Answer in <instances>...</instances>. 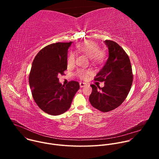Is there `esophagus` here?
Here are the masks:
<instances>
[{"label":"esophagus","mask_w":159,"mask_h":159,"mask_svg":"<svg viewBox=\"0 0 159 159\" xmlns=\"http://www.w3.org/2000/svg\"><path fill=\"white\" fill-rule=\"evenodd\" d=\"M79 84H80V87H84L85 85H86V84H85V83L82 82H80L79 83Z\"/></svg>","instance_id":"34e87169"}]
</instances>
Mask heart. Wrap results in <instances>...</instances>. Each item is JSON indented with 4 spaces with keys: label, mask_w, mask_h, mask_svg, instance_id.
<instances>
[{
    "label": "heart",
    "mask_w": 159,
    "mask_h": 159,
    "mask_svg": "<svg viewBox=\"0 0 159 159\" xmlns=\"http://www.w3.org/2000/svg\"><path fill=\"white\" fill-rule=\"evenodd\" d=\"M78 51L83 53L87 56L92 63L96 65L102 64L106 58V53L103 50H99L98 44L93 41H87L79 44L77 46ZM75 55L74 53L70 52L67 57V64L69 65H74L75 62ZM90 72L88 70L79 69L76 72L77 76L82 80H86Z\"/></svg>",
    "instance_id": "1"
}]
</instances>
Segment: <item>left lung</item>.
I'll list each match as a JSON object with an SVG mask.
<instances>
[{
	"instance_id": "1",
	"label": "left lung",
	"mask_w": 159,
	"mask_h": 159,
	"mask_svg": "<svg viewBox=\"0 0 159 159\" xmlns=\"http://www.w3.org/2000/svg\"><path fill=\"white\" fill-rule=\"evenodd\" d=\"M109 57L94 80L104 82L103 87L92 84L89 101L102 112H108L120 106L126 98L133 82L129 58L125 50L116 42L105 40Z\"/></svg>"
}]
</instances>
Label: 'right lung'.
Instances as JSON below:
<instances>
[{
	"mask_svg": "<svg viewBox=\"0 0 159 159\" xmlns=\"http://www.w3.org/2000/svg\"><path fill=\"white\" fill-rule=\"evenodd\" d=\"M71 44H50L38 52L32 63L29 83L33 98L38 107L50 115H59L69 109L80 88L78 82L70 81L65 86L58 78L67 69L68 49Z\"/></svg>",
	"mask_w": 159,
	"mask_h": 159,
	"instance_id": "1",
	"label": "right lung"
}]
</instances>
